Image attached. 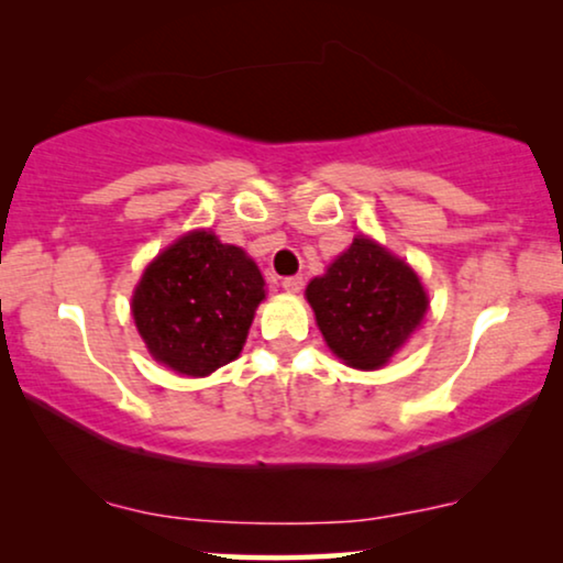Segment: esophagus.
Returning a JSON list of instances; mask_svg holds the SVG:
<instances>
[{"label": "esophagus", "instance_id": "esophagus-1", "mask_svg": "<svg viewBox=\"0 0 563 563\" xmlns=\"http://www.w3.org/2000/svg\"><path fill=\"white\" fill-rule=\"evenodd\" d=\"M282 287L287 289V291H291V295H297V291H302L305 279H302V276H284Z\"/></svg>", "mask_w": 563, "mask_h": 563}]
</instances>
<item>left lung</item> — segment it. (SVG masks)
<instances>
[{
	"label": "left lung",
	"instance_id": "left-lung-1",
	"mask_svg": "<svg viewBox=\"0 0 563 563\" xmlns=\"http://www.w3.org/2000/svg\"><path fill=\"white\" fill-rule=\"evenodd\" d=\"M307 302L330 351L353 368L387 364L428 310L418 274L364 235L307 284Z\"/></svg>",
	"mask_w": 563,
	"mask_h": 563
}]
</instances>
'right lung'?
Masks as SVG:
<instances>
[{
	"label": "right lung",
	"instance_id": "right-lung-1",
	"mask_svg": "<svg viewBox=\"0 0 563 563\" xmlns=\"http://www.w3.org/2000/svg\"><path fill=\"white\" fill-rule=\"evenodd\" d=\"M264 297L258 266L210 230H197L145 268L133 318L153 358L179 374L207 376L241 353Z\"/></svg>",
	"mask_w": 563,
	"mask_h": 563
}]
</instances>
